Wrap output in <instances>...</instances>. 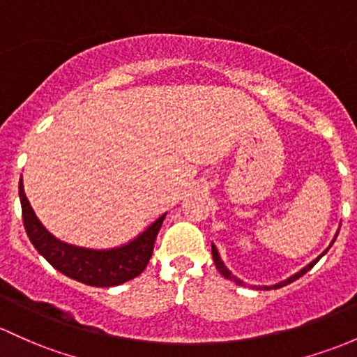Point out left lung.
<instances>
[{
	"label": "left lung",
	"mask_w": 357,
	"mask_h": 357,
	"mask_svg": "<svg viewBox=\"0 0 357 357\" xmlns=\"http://www.w3.org/2000/svg\"><path fill=\"white\" fill-rule=\"evenodd\" d=\"M337 235H339V231L335 233V236H333V240H332V243L328 245V248L332 247L333 245V241H335V238H337ZM328 248H325V252H321L320 255L317 257L315 260H312V262L308 264V266H305L303 267L301 271H298L296 274H293L291 275V278H287V279H284V281H281V282H278V284H272V286H252V287H255V289H278V287H282V286H286V284H289V282H293V281H296V279H300L303 274H306V272H308L310 269H312L313 266H315V264L318 262V260L321 259V257H324L325 254H327L328 252ZM211 252H213V260H214V264H216V269L221 272V275H223V278H226V279H229V281H233V282H236V284H243V281H240L238 278H236V275H233L231 272L228 271V267L225 266V262L223 260H221V257H220V254H218V248L214 247V243H211Z\"/></svg>",
	"instance_id": "1"
}]
</instances>
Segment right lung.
<instances>
[{
  "label": "right lung",
  "instance_id": "add662e5",
  "mask_svg": "<svg viewBox=\"0 0 357 357\" xmlns=\"http://www.w3.org/2000/svg\"><path fill=\"white\" fill-rule=\"evenodd\" d=\"M18 194H20L25 231L37 252L61 274L95 287L119 286L122 282L131 281L146 269L156 235L167 216V213L162 214L136 238L121 247L95 250V248L76 247V245L61 241L52 233H49L33 213L25 195L22 180L18 185Z\"/></svg>",
  "mask_w": 357,
  "mask_h": 357
}]
</instances>
